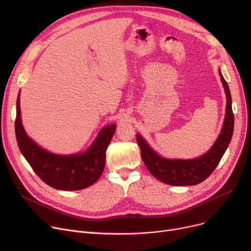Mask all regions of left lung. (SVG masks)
Returning <instances> with one entry per match:
<instances>
[{
	"label": "left lung",
	"mask_w": 251,
	"mask_h": 251,
	"mask_svg": "<svg viewBox=\"0 0 251 251\" xmlns=\"http://www.w3.org/2000/svg\"><path fill=\"white\" fill-rule=\"evenodd\" d=\"M220 76L227 96L225 122L213 148L204 155L194 160H167L157 155L140 135H136L142 161L150 173L156 179L174 186L196 185L212 174L220 163L231 141L234 129V114L232 111L230 89L221 72Z\"/></svg>",
	"instance_id": "1"
}]
</instances>
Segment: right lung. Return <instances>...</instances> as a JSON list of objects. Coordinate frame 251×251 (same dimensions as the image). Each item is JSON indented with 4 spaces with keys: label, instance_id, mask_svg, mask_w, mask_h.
Instances as JSON below:
<instances>
[{
    "label": "right lung",
    "instance_id": "add662e5",
    "mask_svg": "<svg viewBox=\"0 0 251 251\" xmlns=\"http://www.w3.org/2000/svg\"><path fill=\"white\" fill-rule=\"evenodd\" d=\"M115 130V124L103 128L84 153L72 155L50 153L39 148L26 135L21 123L18 95L15 133L19 150L35 174L55 189L80 190L96 183L102 174L105 164V151Z\"/></svg>",
    "mask_w": 251,
    "mask_h": 251
}]
</instances>
